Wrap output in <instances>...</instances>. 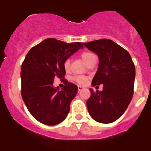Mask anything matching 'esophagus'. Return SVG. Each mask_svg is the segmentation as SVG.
<instances>
[{
  "label": "esophagus",
  "mask_w": 151,
  "mask_h": 151,
  "mask_svg": "<svg viewBox=\"0 0 151 151\" xmlns=\"http://www.w3.org/2000/svg\"><path fill=\"white\" fill-rule=\"evenodd\" d=\"M83 89H84V87H82V86H78V91L83 90Z\"/></svg>",
  "instance_id": "34e87169"
}]
</instances>
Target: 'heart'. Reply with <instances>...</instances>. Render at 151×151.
I'll return each instance as SVG.
<instances>
[{"mask_svg":"<svg viewBox=\"0 0 151 151\" xmlns=\"http://www.w3.org/2000/svg\"><path fill=\"white\" fill-rule=\"evenodd\" d=\"M80 57H81L82 60L85 62V63L88 65V63L90 62L94 57H95V55L89 51H84L81 54ZM63 66L66 71H69V68H70V60H69V59L65 60V62H64L63 63ZM73 79L74 80L75 82H76L77 83L80 84V85H85L88 81V78L85 76H77L73 77Z\"/></svg>","mask_w":151,"mask_h":151,"instance_id":"1","label":"heart"}]
</instances>
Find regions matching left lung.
Here are the masks:
<instances>
[{
    "mask_svg": "<svg viewBox=\"0 0 151 151\" xmlns=\"http://www.w3.org/2000/svg\"><path fill=\"white\" fill-rule=\"evenodd\" d=\"M83 45L99 58L93 86L104 85L101 91L90 88L88 110L94 120L111 123L125 113L132 99L135 67L129 52L110 39H100Z\"/></svg>",
    "mask_w": 151,
    "mask_h": 151,
    "instance_id": "1",
    "label": "left lung"
}]
</instances>
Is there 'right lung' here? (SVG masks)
<instances>
[{"label":"right lung","mask_w":151,"mask_h":151,"mask_svg":"<svg viewBox=\"0 0 151 151\" xmlns=\"http://www.w3.org/2000/svg\"><path fill=\"white\" fill-rule=\"evenodd\" d=\"M80 48H83L81 42L68 44L47 38L26 54L21 67V94L27 109L38 122L55 125L67 116L78 87L64 78L63 63ZM56 77L65 84L62 90L52 85Z\"/></svg>","instance_id":"right-lung-1"}]
</instances>
